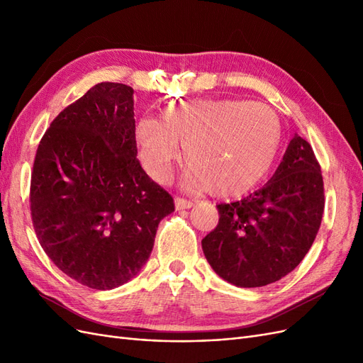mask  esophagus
Instances as JSON below:
<instances>
[{
    "mask_svg": "<svg viewBox=\"0 0 363 363\" xmlns=\"http://www.w3.org/2000/svg\"><path fill=\"white\" fill-rule=\"evenodd\" d=\"M192 206H194V201H191V200L180 199V196L175 199V207H177L179 211H182V208H191Z\"/></svg>",
    "mask_w": 363,
    "mask_h": 363,
    "instance_id": "esophagus-1",
    "label": "esophagus"
}]
</instances>
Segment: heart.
<instances>
[{"label":"heart","instance_id":"b5f03b06","mask_svg":"<svg viewBox=\"0 0 363 363\" xmlns=\"http://www.w3.org/2000/svg\"><path fill=\"white\" fill-rule=\"evenodd\" d=\"M281 136L271 107L242 100L174 103L159 119L140 118L135 130L139 157L152 179H168L183 145L188 183L224 196L242 195L263 180Z\"/></svg>","mask_w":363,"mask_h":363}]
</instances>
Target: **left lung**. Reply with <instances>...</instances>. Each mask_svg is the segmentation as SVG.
<instances>
[{
  "label": "left lung",
  "mask_w": 363,
  "mask_h": 363,
  "mask_svg": "<svg viewBox=\"0 0 363 363\" xmlns=\"http://www.w3.org/2000/svg\"><path fill=\"white\" fill-rule=\"evenodd\" d=\"M216 207L218 225L201 247L219 277L260 288L288 276L311 250L324 212L321 167L309 142L295 135L262 189Z\"/></svg>",
  "instance_id": "left-lung-1"
}]
</instances>
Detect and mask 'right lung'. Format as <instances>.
Returning a JSON list of instances; mask_svg holds the SVG:
<instances>
[{
    "instance_id": "obj_1",
    "label": "right lung",
    "mask_w": 363,
    "mask_h": 363,
    "mask_svg": "<svg viewBox=\"0 0 363 363\" xmlns=\"http://www.w3.org/2000/svg\"><path fill=\"white\" fill-rule=\"evenodd\" d=\"M133 106L130 86L95 84L52 121L33 164L39 244L62 272L98 291L138 276L174 212L136 159Z\"/></svg>"
}]
</instances>
